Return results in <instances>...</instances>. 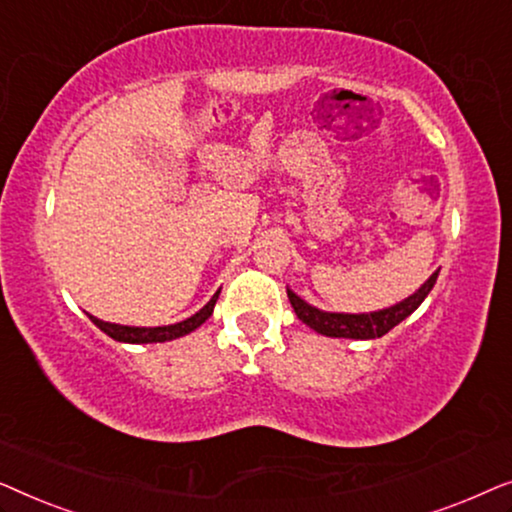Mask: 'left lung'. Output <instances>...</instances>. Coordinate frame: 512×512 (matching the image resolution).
Wrapping results in <instances>:
<instances>
[{
  "label": "left lung",
  "mask_w": 512,
  "mask_h": 512,
  "mask_svg": "<svg viewBox=\"0 0 512 512\" xmlns=\"http://www.w3.org/2000/svg\"><path fill=\"white\" fill-rule=\"evenodd\" d=\"M438 272L426 279L422 289L412 293L410 298H405L403 303L394 307H387V310L370 312V314H335V312H321L317 307L307 305L303 298H298L291 289H286L291 300L293 312L298 314V319L307 324L314 331L321 335H328V338H352V340H373L382 338L384 333H389L391 328L401 324L405 317H410L412 312L417 310L419 305L424 303V298L429 296V291L436 284Z\"/></svg>",
  "instance_id": "1"
}]
</instances>
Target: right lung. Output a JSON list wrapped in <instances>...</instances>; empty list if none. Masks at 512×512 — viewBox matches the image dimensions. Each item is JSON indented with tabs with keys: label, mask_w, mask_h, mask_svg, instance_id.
I'll list each match as a JSON object with an SVG mask.
<instances>
[{
	"label": "right lung",
	"mask_w": 512,
	"mask_h": 512,
	"mask_svg": "<svg viewBox=\"0 0 512 512\" xmlns=\"http://www.w3.org/2000/svg\"><path fill=\"white\" fill-rule=\"evenodd\" d=\"M221 291H216L212 300L202 307L200 312H195L193 317H188L186 321H179V324H172V326H156V328H137V326H118V324H109V321H102V319H95L90 317V321L109 335V338H114L118 342H132V345H137V342H165V340H174V338H181V335L191 333L198 328L200 324H205V321L212 317L214 312V305H216V298H219Z\"/></svg>",
	"instance_id": "obj_1"
}]
</instances>
